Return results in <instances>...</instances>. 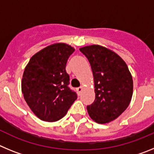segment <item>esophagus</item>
Instances as JSON below:
<instances>
[{
  "instance_id": "34e87169",
  "label": "esophagus",
  "mask_w": 154,
  "mask_h": 154,
  "mask_svg": "<svg viewBox=\"0 0 154 154\" xmlns=\"http://www.w3.org/2000/svg\"><path fill=\"white\" fill-rule=\"evenodd\" d=\"M82 89H83V87L82 86H80V87H78V88H77V92H79V94L81 93V92L82 91Z\"/></svg>"
}]
</instances>
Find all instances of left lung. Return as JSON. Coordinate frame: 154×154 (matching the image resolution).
Instances as JSON below:
<instances>
[{"mask_svg":"<svg viewBox=\"0 0 154 154\" xmlns=\"http://www.w3.org/2000/svg\"><path fill=\"white\" fill-rule=\"evenodd\" d=\"M92 68L96 99L87 106L89 115L98 123L114 120L127 108L133 96V79L124 61L100 45L80 48Z\"/></svg>","mask_w":154,"mask_h":154,"instance_id":"left-lung-1","label":"left lung"}]
</instances>
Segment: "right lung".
Listing matches in <instances>:
<instances>
[{
    "instance_id": "obj_1",
    "label": "right lung",
    "mask_w": 154,
    "mask_h": 154,
    "mask_svg": "<svg viewBox=\"0 0 154 154\" xmlns=\"http://www.w3.org/2000/svg\"><path fill=\"white\" fill-rule=\"evenodd\" d=\"M75 49L63 43L48 46L30 59L21 82L24 98L34 113L42 120L62 119L77 99L69 88L66 63Z\"/></svg>"
}]
</instances>
